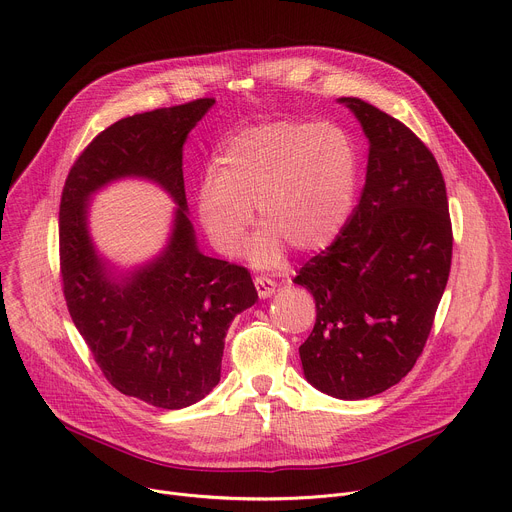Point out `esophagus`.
Segmentation results:
<instances>
[{
    "label": "esophagus",
    "mask_w": 512,
    "mask_h": 512,
    "mask_svg": "<svg viewBox=\"0 0 512 512\" xmlns=\"http://www.w3.org/2000/svg\"><path fill=\"white\" fill-rule=\"evenodd\" d=\"M253 283H255V289H257V294H259L261 300L271 298V296L275 294V291H277L275 281L269 279V277H265V275H257V277L253 279Z\"/></svg>",
    "instance_id": "esophagus-1"
}]
</instances>
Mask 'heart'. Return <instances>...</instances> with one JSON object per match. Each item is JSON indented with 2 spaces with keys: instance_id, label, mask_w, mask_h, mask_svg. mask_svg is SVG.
I'll list each match as a JSON object with an SVG mask.
<instances>
[{
  "instance_id": "b5f03b06",
  "label": "heart",
  "mask_w": 512,
  "mask_h": 512,
  "mask_svg": "<svg viewBox=\"0 0 512 512\" xmlns=\"http://www.w3.org/2000/svg\"><path fill=\"white\" fill-rule=\"evenodd\" d=\"M358 186L350 137L328 123L273 121L223 143L198 192V218L212 247L233 255L243 245L251 210L263 229L249 249L259 267H275L285 247L326 249L348 223Z\"/></svg>"
}]
</instances>
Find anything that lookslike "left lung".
I'll list each match as a JSON object with an SVG mask.
<instances>
[{"label": "left lung", "mask_w": 512, "mask_h": 512, "mask_svg": "<svg viewBox=\"0 0 512 512\" xmlns=\"http://www.w3.org/2000/svg\"><path fill=\"white\" fill-rule=\"evenodd\" d=\"M369 137L367 180L334 243L294 279L316 300L300 346L306 379L336 399H367L417 362L452 265L446 182L427 145L401 121L342 97Z\"/></svg>", "instance_id": "left-lung-1"}]
</instances>
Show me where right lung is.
<instances>
[{
  "label": "right lung",
  "mask_w": 512,
  "mask_h": 512,
  "mask_svg": "<svg viewBox=\"0 0 512 512\" xmlns=\"http://www.w3.org/2000/svg\"><path fill=\"white\" fill-rule=\"evenodd\" d=\"M212 105L196 99L113 123L72 164L60 198V275L70 318L119 393L162 409L188 407L216 387L227 330L257 302L251 273L202 255L186 216L182 145ZM127 175L160 183L179 208L163 255L115 276L88 237L86 202Z\"/></svg>",
  "instance_id": "obj_1"
}]
</instances>
